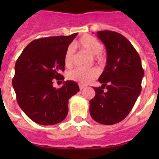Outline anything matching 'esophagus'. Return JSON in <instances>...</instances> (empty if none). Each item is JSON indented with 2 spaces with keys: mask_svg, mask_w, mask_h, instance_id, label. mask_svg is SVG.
I'll return each mask as SVG.
<instances>
[{
  "mask_svg": "<svg viewBox=\"0 0 159 159\" xmlns=\"http://www.w3.org/2000/svg\"><path fill=\"white\" fill-rule=\"evenodd\" d=\"M85 87H86V86H85V85H83V84H79V89H81V90L84 89V88H85Z\"/></svg>",
  "mask_w": 159,
  "mask_h": 159,
  "instance_id": "34e87169",
  "label": "esophagus"
}]
</instances>
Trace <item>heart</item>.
Here are the masks:
<instances>
[{"label":"heart","instance_id":"heart-1","mask_svg":"<svg viewBox=\"0 0 159 159\" xmlns=\"http://www.w3.org/2000/svg\"><path fill=\"white\" fill-rule=\"evenodd\" d=\"M74 46L81 51H84L94 57L95 61L98 64H105L106 62V55L102 51L103 45L96 38L90 34H85L81 37L79 40L75 42ZM75 52L71 47L68 48L65 51V65L66 68H70L73 66ZM99 75V71L97 68H91L89 70H83L76 68L70 70L67 75L68 78L70 81H74L81 84H87L97 78Z\"/></svg>","mask_w":159,"mask_h":159}]
</instances>
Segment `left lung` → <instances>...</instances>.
Returning <instances> with one entry per match:
<instances>
[{"instance_id": "obj_1", "label": "left lung", "mask_w": 159, "mask_h": 159, "mask_svg": "<svg viewBox=\"0 0 159 159\" xmlns=\"http://www.w3.org/2000/svg\"><path fill=\"white\" fill-rule=\"evenodd\" d=\"M97 36L106 48L107 65L98 78L102 87L93 88L95 96L89 111L94 121L110 125L122 121L132 109L142 91L144 70L139 53L125 37L111 30L98 31Z\"/></svg>"}]
</instances>
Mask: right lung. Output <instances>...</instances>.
Listing matches in <instances>:
<instances>
[{"instance_id": "add662e5", "label": "right lung", "mask_w": 159, "mask_h": 159, "mask_svg": "<svg viewBox=\"0 0 159 159\" xmlns=\"http://www.w3.org/2000/svg\"><path fill=\"white\" fill-rule=\"evenodd\" d=\"M78 33L34 40L24 49L15 64L12 80L20 108L34 122L52 125L63 121L68 112V100L80 91L75 81H67L60 89L53 81L62 82L65 54Z\"/></svg>"}]
</instances>
